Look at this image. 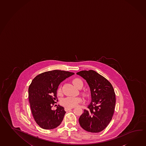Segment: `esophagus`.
Instances as JSON below:
<instances>
[{"mask_svg": "<svg viewBox=\"0 0 146 146\" xmlns=\"http://www.w3.org/2000/svg\"><path fill=\"white\" fill-rule=\"evenodd\" d=\"M65 110H66V111H68V110H71V109H72V108H68V107H66L65 108Z\"/></svg>", "mask_w": 146, "mask_h": 146, "instance_id": "obj_1", "label": "esophagus"}]
</instances>
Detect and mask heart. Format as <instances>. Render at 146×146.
I'll use <instances>...</instances> for the list:
<instances>
[{"label": "heart", "mask_w": 146, "mask_h": 146, "mask_svg": "<svg viewBox=\"0 0 146 146\" xmlns=\"http://www.w3.org/2000/svg\"><path fill=\"white\" fill-rule=\"evenodd\" d=\"M73 83L74 85L75 86L76 88H79L83 86V82L80 78H76L73 80ZM58 92L59 94H61V88L60 87L58 89ZM82 101V99L80 97H66L65 98L63 99L61 101L62 104L68 108H73L78 106V104H80Z\"/></svg>", "instance_id": "heart-1"}]
</instances>
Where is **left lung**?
<instances>
[{
  "mask_svg": "<svg viewBox=\"0 0 146 146\" xmlns=\"http://www.w3.org/2000/svg\"><path fill=\"white\" fill-rule=\"evenodd\" d=\"M77 74L86 80L91 93L88 110H84L79 118L80 126L91 133H99L106 128L112 119L115 105V94L108 80L93 71H82Z\"/></svg>",
  "mask_w": 146,
  "mask_h": 146,
  "instance_id": "obj_1",
  "label": "left lung"
}]
</instances>
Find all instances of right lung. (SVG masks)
<instances>
[{"mask_svg":"<svg viewBox=\"0 0 146 146\" xmlns=\"http://www.w3.org/2000/svg\"><path fill=\"white\" fill-rule=\"evenodd\" d=\"M74 74L56 70L42 73L32 81L29 88V100L34 119L41 128L52 129L61 123L66 113L64 108L60 105L56 110L51 108L57 99L60 84Z\"/></svg>","mask_w":146,"mask_h":146,"instance_id":"add662e5","label":"right lung"}]
</instances>
